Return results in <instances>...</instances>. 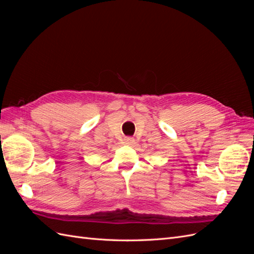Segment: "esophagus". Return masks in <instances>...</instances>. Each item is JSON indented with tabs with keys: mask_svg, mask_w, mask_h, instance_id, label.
I'll list each match as a JSON object with an SVG mask.
<instances>
[{
	"mask_svg": "<svg viewBox=\"0 0 254 254\" xmlns=\"http://www.w3.org/2000/svg\"><path fill=\"white\" fill-rule=\"evenodd\" d=\"M124 141H125L126 144L130 145V144H132L134 142V139H133V137H131V136H126L125 139H124Z\"/></svg>",
	"mask_w": 254,
	"mask_h": 254,
	"instance_id": "esophagus-1",
	"label": "esophagus"
}]
</instances>
